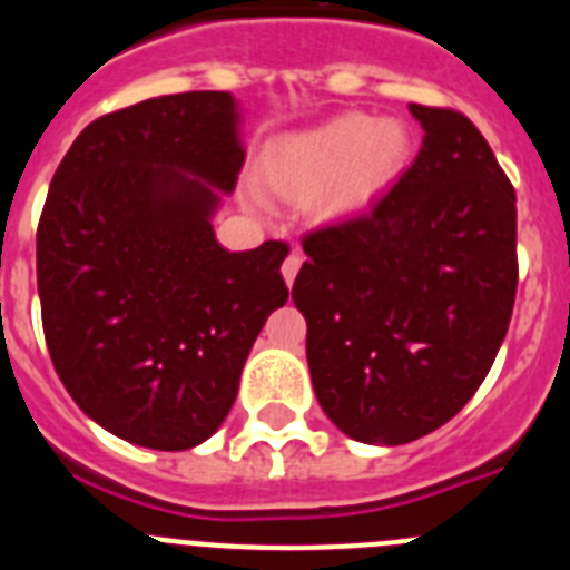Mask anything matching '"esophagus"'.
<instances>
[{
    "mask_svg": "<svg viewBox=\"0 0 570 570\" xmlns=\"http://www.w3.org/2000/svg\"><path fill=\"white\" fill-rule=\"evenodd\" d=\"M299 268H302V254H299V250H294V254H291L288 259L282 262V276H285V282H288V285H294V279H296V274H299Z\"/></svg>",
    "mask_w": 570,
    "mask_h": 570,
    "instance_id": "1",
    "label": "esophagus"
}]
</instances>
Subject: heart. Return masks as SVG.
<instances>
[{
    "mask_svg": "<svg viewBox=\"0 0 570 570\" xmlns=\"http://www.w3.org/2000/svg\"><path fill=\"white\" fill-rule=\"evenodd\" d=\"M411 159V130L400 119L340 114L274 145L259 183L274 196L311 199L322 219L356 216L380 199Z\"/></svg>",
    "mask_w": 570,
    "mask_h": 570,
    "instance_id": "b5f03b06",
    "label": "heart"
}]
</instances>
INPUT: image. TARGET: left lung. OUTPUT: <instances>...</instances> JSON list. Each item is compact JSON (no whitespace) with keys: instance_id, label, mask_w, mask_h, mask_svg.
<instances>
[{"instance_id":"left-lung-1","label":"left lung","mask_w":570,"mask_h":570,"mask_svg":"<svg viewBox=\"0 0 570 570\" xmlns=\"http://www.w3.org/2000/svg\"><path fill=\"white\" fill-rule=\"evenodd\" d=\"M422 148L362 216L302 239L294 305L322 411L405 445L476 394L517 296V194L468 116L407 105Z\"/></svg>"}]
</instances>
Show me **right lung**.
I'll return each mask as SVG.
<instances>
[{"mask_svg":"<svg viewBox=\"0 0 570 570\" xmlns=\"http://www.w3.org/2000/svg\"><path fill=\"white\" fill-rule=\"evenodd\" d=\"M245 163L228 90L90 122L50 179L37 285L50 360L90 420L188 451L223 425L262 325L288 302V245L228 250L214 214Z\"/></svg>","mask_w":570,"mask_h":570,"instance_id":"add662e5","label":"right lung"}]
</instances>
